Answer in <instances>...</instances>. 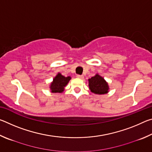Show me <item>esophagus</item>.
Wrapping results in <instances>:
<instances>
[{
    "label": "esophagus",
    "mask_w": 152,
    "mask_h": 152,
    "mask_svg": "<svg viewBox=\"0 0 152 152\" xmlns=\"http://www.w3.org/2000/svg\"><path fill=\"white\" fill-rule=\"evenodd\" d=\"M76 77L78 78H80V79H84V76L82 75H77Z\"/></svg>",
    "instance_id": "obj_1"
}]
</instances>
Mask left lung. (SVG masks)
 I'll return each mask as SVG.
<instances>
[{"instance_id":"left-lung-1","label":"left lung","mask_w":152,"mask_h":152,"mask_svg":"<svg viewBox=\"0 0 152 152\" xmlns=\"http://www.w3.org/2000/svg\"><path fill=\"white\" fill-rule=\"evenodd\" d=\"M89 88L92 92L98 94H106L109 91L108 84L104 80V78L96 74L94 76L92 77L88 80Z\"/></svg>"}]
</instances>
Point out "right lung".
<instances>
[{
    "label": "right lung",
    "mask_w": 152,
    "mask_h": 152,
    "mask_svg": "<svg viewBox=\"0 0 152 152\" xmlns=\"http://www.w3.org/2000/svg\"><path fill=\"white\" fill-rule=\"evenodd\" d=\"M71 78L70 76L68 77H64L61 75V74H58L56 76L52 83L51 84L50 88L52 92H62L64 91V88L68 82L70 81Z\"/></svg>",
    "instance_id": "right-lung-1"
}]
</instances>
